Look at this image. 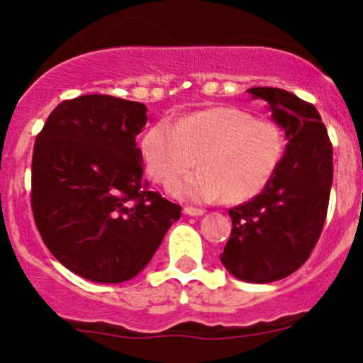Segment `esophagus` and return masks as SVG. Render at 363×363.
Masks as SVG:
<instances>
[{
  "mask_svg": "<svg viewBox=\"0 0 363 363\" xmlns=\"http://www.w3.org/2000/svg\"><path fill=\"white\" fill-rule=\"evenodd\" d=\"M183 213L188 216H201L205 210H201V208H193V206H185L183 208Z\"/></svg>",
  "mask_w": 363,
  "mask_h": 363,
  "instance_id": "1",
  "label": "esophagus"
}]
</instances>
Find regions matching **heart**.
I'll return each instance as SVG.
<instances>
[{"label": "heart", "instance_id": "heart-1", "mask_svg": "<svg viewBox=\"0 0 363 363\" xmlns=\"http://www.w3.org/2000/svg\"><path fill=\"white\" fill-rule=\"evenodd\" d=\"M143 160L163 185L181 176L196 157L200 171L172 184L175 196L191 201L240 203L256 196L274 175L286 152L284 130L269 118H255L238 107L188 113L178 123L163 118L142 140Z\"/></svg>", "mask_w": 363, "mask_h": 363}]
</instances>
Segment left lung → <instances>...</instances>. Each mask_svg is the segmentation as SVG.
Here are the masks:
<instances>
[{
	"instance_id": "left-lung-1",
	"label": "left lung",
	"mask_w": 363,
	"mask_h": 363,
	"mask_svg": "<svg viewBox=\"0 0 363 363\" xmlns=\"http://www.w3.org/2000/svg\"><path fill=\"white\" fill-rule=\"evenodd\" d=\"M286 130L287 147L264 190L230 208V240L223 266L246 282L284 279L307 261L319 241L329 208L332 143L317 108L276 87H251Z\"/></svg>"
}]
</instances>
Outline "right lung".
Listing matches in <instances>:
<instances>
[{
  "label": "right lung",
  "mask_w": 363,
  "mask_h": 363,
  "mask_svg": "<svg viewBox=\"0 0 363 363\" xmlns=\"http://www.w3.org/2000/svg\"><path fill=\"white\" fill-rule=\"evenodd\" d=\"M147 107L104 94L62 101L38 133L31 208L52 256L94 282L137 276L182 206L143 178L137 135Z\"/></svg>",
  "instance_id": "obj_1"
}]
</instances>
